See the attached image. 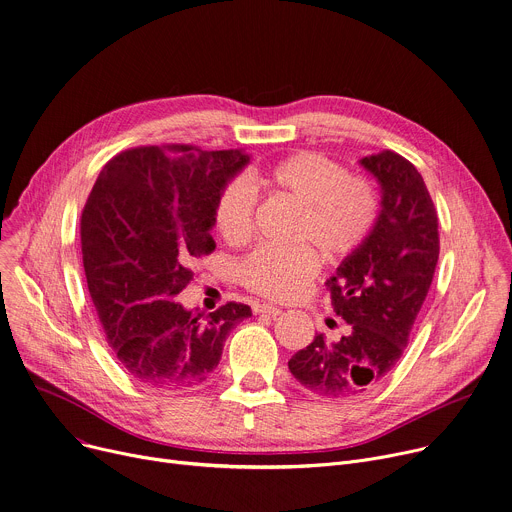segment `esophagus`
Wrapping results in <instances>:
<instances>
[{
  "label": "esophagus",
  "mask_w": 512,
  "mask_h": 512,
  "mask_svg": "<svg viewBox=\"0 0 512 512\" xmlns=\"http://www.w3.org/2000/svg\"><path fill=\"white\" fill-rule=\"evenodd\" d=\"M254 313L258 315H268V317H278L282 313V309L274 307V305H266V303H260V305H254Z\"/></svg>",
  "instance_id": "1"
}]
</instances>
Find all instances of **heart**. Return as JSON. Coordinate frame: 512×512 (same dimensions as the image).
<instances>
[{
    "label": "heart",
    "instance_id": "obj_1",
    "mask_svg": "<svg viewBox=\"0 0 512 512\" xmlns=\"http://www.w3.org/2000/svg\"><path fill=\"white\" fill-rule=\"evenodd\" d=\"M270 191L301 205L295 242L313 244L323 258L335 262L354 254L370 236L378 201L372 185L346 175L337 162L317 152H299L272 164L254 179ZM256 193L244 179L227 183L215 203V227L225 244L240 246L254 230ZM319 270L309 246H260L238 264L242 285L272 301L297 299Z\"/></svg>",
    "mask_w": 512,
    "mask_h": 512
}]
</instances>
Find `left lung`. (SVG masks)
Instances as JSON below:
<instances>
[{
	"label": "left lung",
	"instance_id": "obj_1",
	"mask_svg": "<svg viewBox=\"0 0 512 512\" xmlns=\"http://www.w3.org/2000/svg\"><path fill=\"white\" fill-rule=\"evenodd\" d=\"M380 187V211L366 242L327 280L348 333L313 342L289 360L291 374L325 399L366 392L401 360L439 258L437 213L419 170L382 150L360 158Z\"/></svg>",
	"mask_w": 512,
	"mask_h": 512
}]
</instances>
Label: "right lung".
<instances>
[{"label": "right lung", "instance_id": "add662e5", "mask_svg": "<svg viewBox=\"0 0 512 512\" xmlns=\"http://www.w3.org/2000/svg\"><path fill=\"white\" fill-rule=\"evenodd\" d=\"M250 162L242 150L138 146L113 156L81 213L87 287L107 344L150 388H189L219 364L230 331L252 315L227 303L203 317L175 297L193 258L211 254L215 203Z\"/></svg>", "mask_w": 512, "mask_h": 512}]
</instances>
